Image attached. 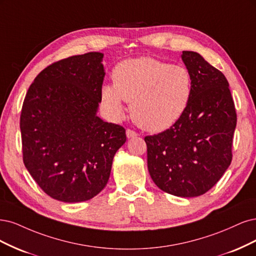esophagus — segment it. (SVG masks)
<instances>
[{
	"label": "esophagus",
	"mask_w": 256,
	"mask_h": 256,
	"mask_svg": "<svg viewBox=\"0 0 256 256\" xmlns=\"http://www.w3.org/2000/svg\"><path fill=\"white\" fill-rule=\"evenodd\" d=\"M136 136H138V134L136 133L135 130H130V128L126 130V137H128V138H134V137H136Z\"/></svg>",
	"instance_id": "obj_1"
}]
</instances>
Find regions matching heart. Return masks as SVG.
<instances>
[{"label": "heart", "mask_w": 256, "mask_h": 256, "mask_svg": "<svg viewBox=\"0 0 256 256\" xmlns=\"http://www.w3.org/2000/svg\"><path fill=\"white\" fill-rule=\"evenodd\" d=\"M114 85L102 88V100L114 119L124 114L123 101L130 103V116L142 128L158 133L183 116L192 94V78L183 66L151 57L123 60L112 72Z\"/></svg>", "instance_id": "1"}]
</instances>
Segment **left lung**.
Masks as SVG:
<instances>
[{"label": "left lung", "instance_id": "1", "mask_svg": "<svg viewBox=\"0 0 256 256\" xmlns=\"http://www.w3.org/2000/svg\"><path fill=\"white\" fill-rule=\"evenodd\" d=\"M182 60L192 78L190 102L170 128L144 142L155 185L192 198L208 192L230 164L237 116L224 73L196 52L183 51Z\"/></svg>", "mask_w": 256, "mask_h": 256}]
</instances>
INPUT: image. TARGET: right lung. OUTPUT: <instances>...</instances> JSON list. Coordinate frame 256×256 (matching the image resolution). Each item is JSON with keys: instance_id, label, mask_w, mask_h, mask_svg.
Here are the masks:
<instances>
[{"instance_id": "right-lung-1", "label": "right lung", "mask_w": 256, "mask_h": 256, "mask_svg": "<svg viewBox=\"0 0 256 256\" xmlns=\"http://www.w3.org/2000/svg\"><path fill=\"white\" fill-rule=\"evenodd\" d=\"M103 56L90 52L50 64L24 98L23 162L55 200L92 199L108 182L114 156L126 142L121 126L96 116L105 76Z\"/></svg>"}]
</instances>
